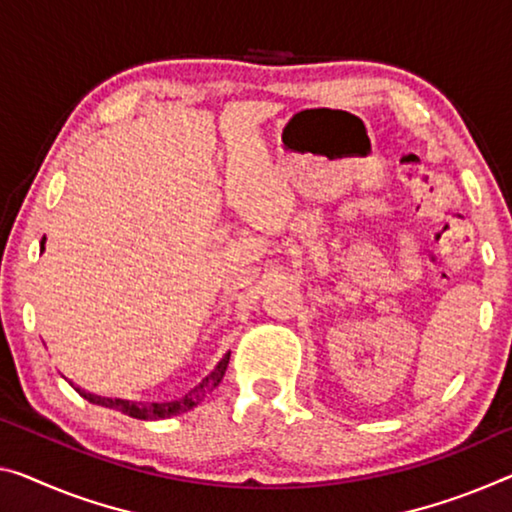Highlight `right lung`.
Segmentation results:
<instances>
[{
  "label": "right lung",
  "instance_id": "right-lung-1",
  "mask_svg": "<svg viewBox=\"0 0 512 512\" xmlns=\"http://www.w3.org/2000/svg\"><path fill=\"white\" fill-rule=\"evenodd\" d=\"M41 251H45V235L41 240ZM229 359H231V352H226L222 357V361L212 368V371L203 377V380L196 384V387L185 393L183 398H176V400H167V403H137V400H125V398H105V396H96V393H89L84 391L82 387H77V384L70 382V387H73L77 393L84 400H89L93 405H102V407H109V410H116L121 414H128L132 419H141V421H157V419H169V416H176V414H183V412H190L194 410L196 405L201 403L203 398L208 396V393L217 387L219 382H222V377L226 373V366H229Z\"/></svg>",
  "mask_w": 512,
  "mask_h": 512
}]
</instances>
